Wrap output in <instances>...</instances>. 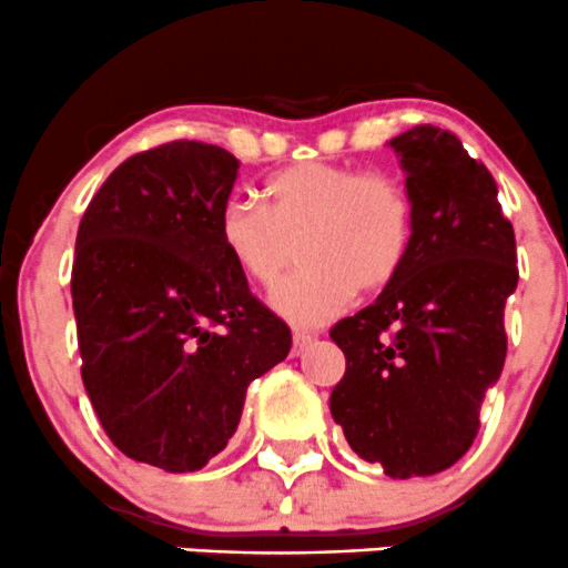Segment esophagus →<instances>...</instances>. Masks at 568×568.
I'll return each instance as SVG.
<instances>
[{"label": "esophagus", "mask_w": 568, "mask_h": 568, "mask_svg": "<svg viewBox=\"0 0 568 568\" xmlns=\"http://www.w3.org/2000/svg\"><path fill=\"white\" fill-rule=\"evenodd\" d=\"M313 339H315L313 334H307V332H294V353H302L304 347L313 345Z\"/></svg>", "instance_id": "obj_1"}]
</instances>
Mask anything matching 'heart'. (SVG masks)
<instances>
[{
	"label": "heart",
	"instance_id": "obj_1",
	"mask_svg": "<svg viewBox=\"0 0 568 568\" xmlns=\"http://www.w3.org/2000/svg\"><path fill=\"white\" fill-rule=\"evenodd\" d=\"M264 202L229 199L217 240L258 288H274L302 253L304 270L272 294V307L298 326L332 321L355 288L385 291L413 253V199L390 174L307 161L266 180Z\"/></svg>",
	"mask_w": 568,
	"mask_h": 568
}]
</instances>
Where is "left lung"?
<instances>
[{"instance_id":"obj_1","label":"left lung","mask_w":568,"mask_h":568,"mask_svg":"<svg viewBox=\"0 0 568 568\" xmlns=\"http://www.w3.org/2000/svg\"><path fill=\"white\" fill-rule=\"evenodd\" d=\"M388 145L415 207L413 253L375 304L332 328L347 366L328 404L361 458L407 479L450 469L475 442L507 358L517 251L494 174L456 134L415 126Z\"/></svg>"}]
</instances>
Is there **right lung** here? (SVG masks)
Returning a JSON list of instances; mask_svg holds the SVG:
<instances>
[{
    "label": "right lung",
    "instance_id": "right-lung-1",
    "mask_svg": "<svg viewBox=\"0 0 568 568\" xmlns=\"http://www.w3.org/2000/svg\"><path fill=\"white\" fill-rule=\"evenodd\" d=\"M240 161L178 140L123 161L78 229L72 307L83 385L123 456L196 471L229 445L247 385L291 328L217 240Z\"/></svg>",
    "mask_w": 568,
    "mask_h": 568
}]
</instances>
